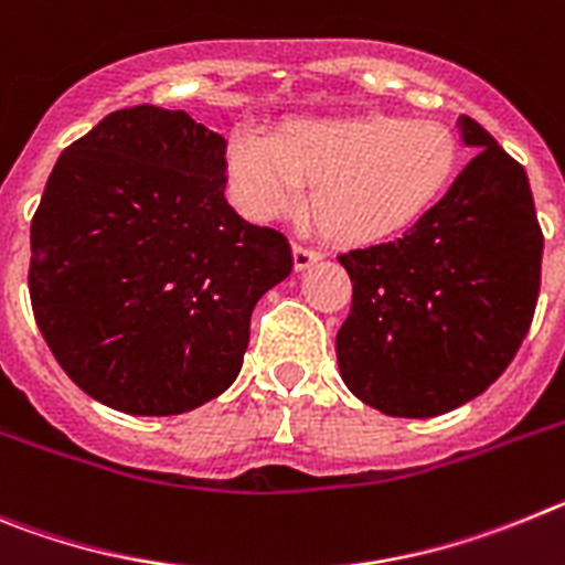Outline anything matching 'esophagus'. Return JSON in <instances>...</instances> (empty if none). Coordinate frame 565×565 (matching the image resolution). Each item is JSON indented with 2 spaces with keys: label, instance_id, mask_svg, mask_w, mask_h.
Segmentation results:
<instances>
[{
  "label": "esophagus",
  "instance_id": "obj_1",
  "mask_svg": "<svg viewBox=\"0 0 565 565\" xmlns=\"http://www.w3.org/2000/svg\"><path fill=\"white\" fill-rule=\"evenodd\" d=\"M292 258H295V270H309L312 264L320 262V253L318 250H309V247L303 245H295L292 247Z\"/></svg>",
  "mask_w": 565,
  "mask_h": 565
}]
</instances>
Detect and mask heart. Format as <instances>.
Here are the masks:
<instances>
[{
  "instance_id": "heart-1",
  "label": "heart",
  "mask_w": 565,
  "mask_h": 565,
  "mask_svg": "<svg viewBox=\"0 0 565 565\" xmlns=\"http://www.w3.org/2000/svg\"><path fill=\"white\" fill-rule=\"evenodd\" d=\"M450 129L385 111L295 118L267 137L242 129L227 146L238 205L253 220H278L301 205L338 245L369 247L411 231L439 205L459 174Z\"/></svg>"
}]
</instances>
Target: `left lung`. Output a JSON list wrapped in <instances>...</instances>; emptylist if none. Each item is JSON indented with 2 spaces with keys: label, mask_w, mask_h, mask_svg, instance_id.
<instances>
[{
  "label": "left lung",
  "mask_w": 565,
  "mask_h": 565,
  "mask_svg": "<svg viewBox=\"0 0 565 565\" xmlns=\"http://www.w3.org/2000/svg\"><path fill=\"white\" fill-rule=\"evenodd\" d=\"M456 126L479 151L439 205L403 238L338 256L352 278L340 377L388 416L470 403L504 374L535 315L543 233L526 171L481 124L461 115Z\"/></svg>",
  "instance_id": "left-lung-1"
}]
</instances>
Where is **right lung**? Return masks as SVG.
Here are the masks:
<instances>
[{"label": "right lung", "mask_w": 565, "mask_h": 565, "mask_svg": "<svg viewBox=\"0 0 565 565\" xmlns=\"http://www.w3.org/2000/svg\"><path fill=\"white\" fill-rule=\"evenodd\" d=\"M227 140L182 109L106 115L55 162L30 225V303L98 403L174 416L245 363L250 315L292 273L287 236L227 205Z\"/></svg>", "instance_id": "obj_1"}]
</instances>
